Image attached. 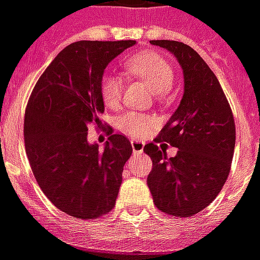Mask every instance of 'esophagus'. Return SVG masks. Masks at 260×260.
<instances>
[{"mask_svg":"<svg viewBox=\"0 0 260 260\" xmlns=\"http://www.w3.org/2000/svg\"><path fill=\"white\" fill-rule=\"evenodd\" d=\"M131 145H132V152L134 153L144 152V142H141V141H131Z\"/></svg>","mask_w":260,"mask_h":260,"instance_id":"esophagus-1","label":"esophagus"}]
</instances>
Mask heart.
<instances>
[{"label": "heart", "mask_w": 260, "mask_h": 260, "mask_svg": "<svg viewBox=\"0 0 260 260\" xmlns=\"http://www.w3.org/2000/svg\"><path fill=\"white\" fill-rule=\"evenodd\" d=\"M125 68L142 79L155 95H165L174 84L175 71L172 65L153 51L132 55L125 61ZM101 96L107 107H115L121 101V81L112 74H105L101 79ZM116 125L131 137H144L153 128L155 119L146 114L129 111L118 116Z\"/></svg>", "instance_id": "heart-1"}]
</instances>
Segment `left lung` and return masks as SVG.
Wrapping results in <instances>:
<instances>
[{
    "instance_id": "8db88e82",
    "label": "left lung",
    "mask_w": 260,
    "mask_h": 260,
    "mask_svg": "<svg viewBox=\"0 0 260 260\" xmlns=\"http://www.w3.org/2000/svg\"><path fill=\"white\" fill-rule=\"evenodd\" d=\"M182 67L183 96L155 142L178 148L174 158L158 145L146 144L152 159L148 186L153 204L172 216H192L218 197L234 158L235 121L222 86L193 48L178 41L156 40Z\"/></svg>"
}]
</instances>
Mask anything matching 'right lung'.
Returning a JSON list of instances; mask_svg holds the SVG:
<instances>
[{
	"instance_id": "1",
	"label": "right lung",
	"mask_w": 260,
	"mask_h": 260,
	"mask_svg": "<svg viewBox=\"0 0 260 260\" xmlns=\"http://www.w3.org/2000/svg\"><path fill=\"white\" fill-rule=\"evenodd\" d=\"M135 41H78L63 48L44 71L24 119L25 151L40 188L59 211L98 219L115 206L128 138L112 134L104 151L88 142V125H101L104 71Z\"/></svg>"
}]
</instances>
